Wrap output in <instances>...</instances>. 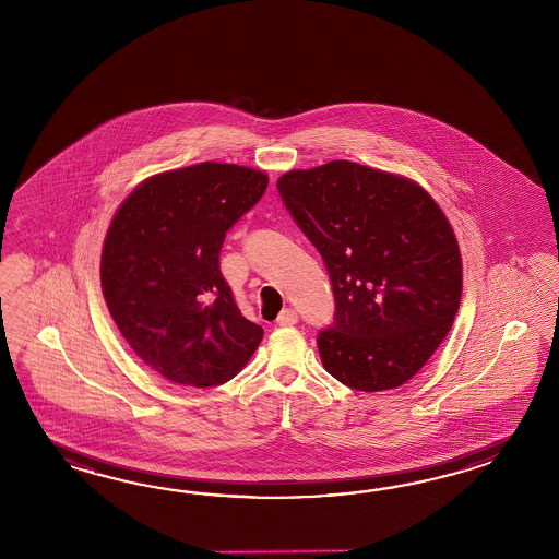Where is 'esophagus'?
Listing matches in <instances>:
<instances>
[{"label": "esophagus", "instance_id": "esophagus-1", "mask_svg": "<svg viewBox=\"0 0 559 559\" xmlns=\"http://www.w3.org/2000/svg\"><path fill=\"white\" fill-rule=\"evenodd\" d=\"M297 323V313L292 308H285L282 313H280V318H277V325H282V328H289V325H296Z\"/></svg>", "mask_w": 559, "mask_h": 559}]
</instances>
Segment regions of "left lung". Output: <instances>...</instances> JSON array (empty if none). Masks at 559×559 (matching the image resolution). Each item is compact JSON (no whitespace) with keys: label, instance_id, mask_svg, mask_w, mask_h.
Here are the masks:
<instances>
[{"label":"left lung","instance_id":"obj_1","mask_svg":"<svg viewBox=\"0 0 559 559\" xmlns=\"http://www.w3.org/2000/svg\"><path fill=\"white\" fill-rule=\"evenodd\" d=\"M277 190L332 280L323 368L359 392L412 380L462 299L460 246L440 205L412 179L345 159L287 171Z\"/></svg>","mask_w":559,"mask_h":559}]
</instances>
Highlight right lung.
<instances>
[{"mask_svg": "<svg viewBox=\"0 0 559 559\" xmlns=\"http://www.w3.org/2000/svg\"><path fill=\"white\" fill-rule=\"evenodd\" d=\"M267 176L203 162L142 181L102 250V292L131 349L166 380L214 388L238 376L263 330L219 272L227 229L262 200Z\"/></svg>", "mask_w": 559, "mask_h": 559, "instance_id": "1", "label": "right lung"}]
</instances>
